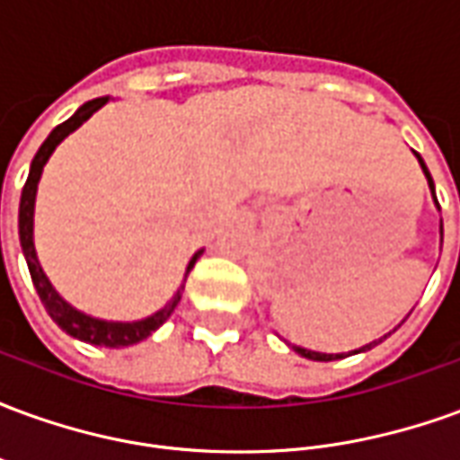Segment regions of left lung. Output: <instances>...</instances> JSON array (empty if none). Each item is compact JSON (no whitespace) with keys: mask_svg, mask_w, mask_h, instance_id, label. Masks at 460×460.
I'll return each instance as SVG.
<instances>
[{"mask_svg":"<svg viewBox=\"0 0 460 460\" xmlns=\"http://www.w3.org/2000/svg\"><path fill=\"white\" fill-rule=\"evenodd\" d=\"M416 157H419V164H421V170H424L426 180H429V187H431V191H434V180H431V174H429V170H426V164H424V160H421V155H419V152H416ZM434 197H436V194H434ZM441 234H444V224H441ZM385 338H386V335H385ZM385 338H382V340H385ZM382 340H379V342H382ZM379 342H369V345H365V347H362V349H357V352H365V349H372V347L379 345ZM290 347H293V349H296L298 355L308 357V359H318V362H330V359H342V355H328V352H315V349H308V347H300V345H290Z\"/></svg>","mask_w":460,"mask_h":460,"instance_id":"obj_1","label":"left lung"}]
</instances>
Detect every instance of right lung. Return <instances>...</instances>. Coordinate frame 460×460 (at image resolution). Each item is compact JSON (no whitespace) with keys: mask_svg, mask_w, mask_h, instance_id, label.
<instances>
[{"mask_svg":"<svg viewBox=\"0 0 460 460\" xmlns=\"http://www.w3.org/2000/svg\"><path fill=\"white\" fill-rule=\"evenodd\" d=\"M108 103V98H93V101H88L84 103L75 115H71L68 120L61 122V125H56L51 135L46 137L44 145L39 147L36 152V157L31 160V170H29V177H26L24 190H22V201H19V239H22V249H24L26 263H29V273H31V280H34L36 293H39V298L44 303L46 313L51 315L56 325L61 330H66L71 338L84 340V342H91V345H101V347H128L135 345V342H140L147 335H152L155 330L160 328L164 320L170 318L174 308H177V303L181 298V286L177 290V296L160 310V313H155L150 318L137 320V323H105V320L91 318V315H84V313H78L75 308H71L68 303H66L54 288H51V283L44 276V270L39 266V261H36V251H34V236H31V231H34V199H36V184H39V177H41V170H44L46 160L51 157V152L56 150V145L64 140L68 132H74L78 125H84L91 115L101 108V105ZM201 256L199 253H194V259L190 261V266H187V276H190V270L194 269V263Z\"/></svg>","mask_w":460,"mask_h":460,"instance_id":"1","label":"right lung"}]
</instances>
